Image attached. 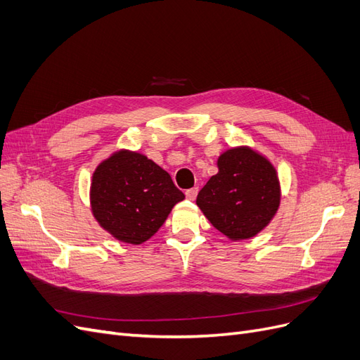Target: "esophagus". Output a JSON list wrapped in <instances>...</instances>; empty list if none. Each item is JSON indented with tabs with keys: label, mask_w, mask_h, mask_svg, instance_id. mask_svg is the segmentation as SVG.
<instances>
[{
	"label": "esophagus",
	"mask_w": 360,
	"mask_h": 360,
	"mask_svg": "<svg viewBox=\"0 0 360 360\" xmlns=\"http://www.w3.org/2000/svg\"><path fill=\"white\" fill-rule=\"evenodd\" d=\"M186 198L188 200H191V201H193L195 198H197V193H198V188H191V189H188L186 192Z\"/></svg>",
	"instance_id": "esophagus-1"
}]
</instances>
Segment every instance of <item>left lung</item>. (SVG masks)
<instances>
[{
    "instance_id": "1",
    "label": "left lung",
    "mask_w": 360,
    "mask_h": 360,
    "mask_svg": "<svg viewBox=\"0 0 360 360\" xmlns=\"http://www.w3.org/2000/svg\"><path fill=\"white\" fill-rule=\"evenodd\" d=\"M217 168L200 191L197 205L230 240L255 237L279 209L281 186L275 167L258 151L240 146L224 151Z\"/></svg>"
}]
</instances>
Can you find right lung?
<instances>
[{
    "label": "right lung",
    "mask_w": 360,
    "mask_h": 360,
    "mask_svg": "<svg viewBox=\"0 0 360 360\" xmlns=\"http://www.w3.org/2000/svg\"><path fill=\"white\" fill-rule=\"evenodd\" d=\"M183 200L169 174L138 151L118 150L93 172V216L120 242L144 243Z\"/></svg>",
    "instance_id": "right-lung-1"
}]
</instances>
